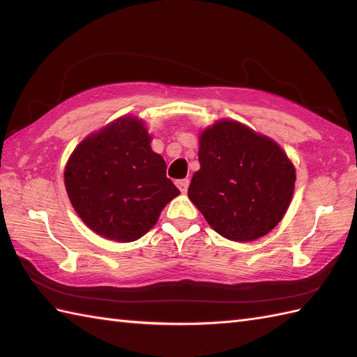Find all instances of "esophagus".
Instances as JSON below:
<instances>
[{"mask_svg":"<svg viewBox=\"0 0 357 357\" xmlns=\"http://www.w3.org/2000/svg\"><path fill=\"white\" fill-rule=\"evenodd\" d=\"M188 184H190V181H188L187 178L185 179H179V181H176V185H178V188L183 193H185L187 192V188H188Z\"/></svg>","mask_w":357,"mask_h":357,"instance_id":"34e87169","label":"esophagus"}]
</instances>
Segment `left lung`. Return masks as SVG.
I'll list each match as a JSON object with an SVG mask.
<instances>
[{
  "instance_id": "8db88e82",
  "label": "left lung",
  "mask_w": 357,
  "mask_h": 357,
  "mask_svg": "<svg viewBox=\"0 0 357 357\" xmlns=\"http://www.w3.org/2000/svg\"><path fill=\"white\" fill-rule=\"evenodd\" d=\"M201 169L188 198L221 236L247 242L271 231L290 206L296 173L275 141L234 121L199 138Z\"/></svg>"
}]
</instances>
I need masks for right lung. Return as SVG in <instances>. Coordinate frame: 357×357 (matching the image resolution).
Listing matches in <instances>:
<instances>
[{"label": "right lung", "mask_w": 357, "mask_h": 357, "mask_svg": "<svg viewBox=\"0 0 357 357\" xmlns=\"http://www.w3.org/2000/svg\"><path fill=\"white\" fill-rule=\"evenodd\" d=\"M64 183L89 229L118 242L144 236L179 195L135 118H121L82 141L66 165Z\"/></svg>", "instance_id": "add662e5"}]
</instances>
